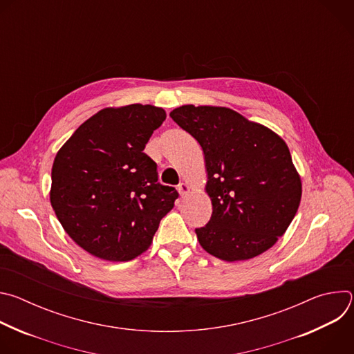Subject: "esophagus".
<instances>
[{"instance_id":"obj_1","label":"esophagus","mask_w":354,"mask_h":354,"mask_svg":"<svg viewBox=\"0 0 354 354\" xmlns=\"http://www.w3.org/2000/svg\"><path fill=\"white\" fill-rule=\"evenodd\" d=\"M178 190H179L180 196L183 197V196L189 194V192H190V187H189V185H187V183H180V185H179V187H178Z\"/></svg>"}]
</instances>
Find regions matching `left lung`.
I'll return each mask as SVG.
<instances>
[{"label":"left lung","instance_id":"left-lung-1","mask_svg":"<svg viewBox=\"0 0 354 354\" xmlns=\"http://www.w3.org/2000/svg\"><path fill=\"white\" fill-rule=\"evenodd\" d=\"M169 116L203 149L213 213L196 230L201 248L225 262L270 249L291 224L302 194L286 141L223 106L183 105Z\"/></svg>","mask_w":354,"mask_h":354}]
</instances>
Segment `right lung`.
I'll list each match as a JSON object with an SVG mask.
<instances>
[{"label": "right lung", "instance_id": "right-lung-1", "mask_svg": "<svg viewBox=\"0 0 354 354\" xmlns=\"http://www.w3.org/2000/svg\"><path fill=\"white\" fill-rule=\"evenodd\" d=\"M162 108L109 106L57 151L50 203L71 239L95 258L127 262L145 252L178 193L158 183L142 151L165 120Z\"/></svg>", "mask_w": 354, "mask_h": 354}]
</instances>
